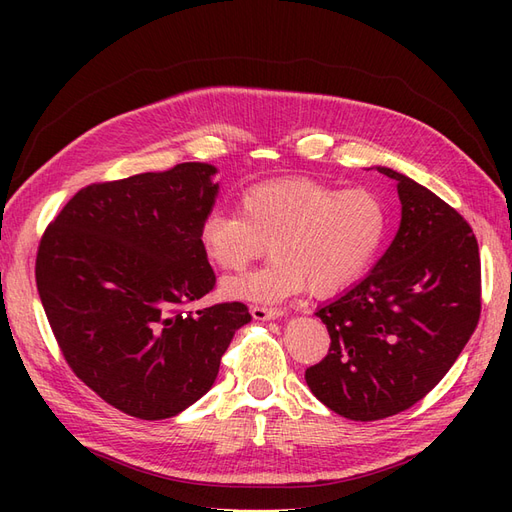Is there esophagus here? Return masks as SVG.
I'll list each match as a JSON object with an SVG mask.
<instances>
[{
    "label": "esophagus",
    "mask_w": 512,
    "mask_h": 512,
    "mask_svg": "<svg viewBox=\"0 0 512 512\" xmlns=\"http://www.w3.org/2000/svg\"><path fill=\"white\" fill-rule=\"evenodd\" d=\"M252 316H254V320H275V318L284 316V309L282 307L256 305V307H252Z\"/></svg>",
    "instance_id": "1"
}]
</instances>
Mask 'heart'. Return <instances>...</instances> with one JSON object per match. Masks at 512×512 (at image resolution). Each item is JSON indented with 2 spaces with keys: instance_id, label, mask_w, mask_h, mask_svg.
I'll use <instances>...</instances> for the list:
<instances>
[{
  "instance_id": "obj_1",
  "label": "heart",
  "mask_w": 512,
  "mask_h": 512,
  "mask_svg": "<svg viewBox=\"0 0 512 512\" xmlns=\"http://www.w3.org/2000/svg\"><path fill=\"white\" fill-rule=\"evenodd\" d=\"M241 213L211 209L198 226L205 256L239 271L267 245L273 256L256 271L222 282L230 299L284 301L307 286L327 297L374 265L389 232V209L367 188L339 190L312 179H275L241 194Z\"/></svg>"
}]
</instances>
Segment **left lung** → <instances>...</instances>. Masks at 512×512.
<instances>
[{"mask_svg":"<svg viewBox=\"0 0 512 512\" xmlns=\"http://www.w3.org/2000/svg\"><path fill=\"white\" fill-rule=\"evenodd\" d=\"M397 181L399 230L367 277L318 307L329 354L305 371L324 406L380 421L421 401L453 367L480 316V256L470 224L421 183Z\"/></svg>","mask_w":512,"mask_h":512,"instance_id":"1","label":"left lung"}]
</instances>
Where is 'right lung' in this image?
<instances>
[{"instance_id":"1","label":"right lung","mask_w":512,"mask_h":512,"mask_svg":"<svg viewBox=\"0 0 512 512\" xmlns=\"http://www.w3.org/2000/svg\"><path fill=\"white\" fill-rule=\"evenodd\" d=\"M218 168L91 183L44 230L36 284L64 359L106 404L145 421L183 412L218 378L247 305L198 312L215 273L198 226L215 205Z\"/></svg>"}]
</instances>
